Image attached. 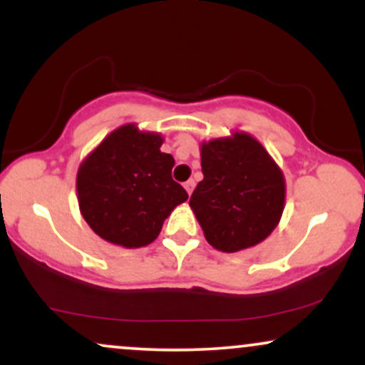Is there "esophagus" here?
<instances>
[{"label": "esophagus", "instance_id": "esophagus-1", "mask_svg": "<svg viewBox=\"0 0 365 365\" xmlns=\"http://www.w3.org/2000/svg\"><path fill=\"white\" fill-rule=\"evenodd\" d=\"M183 187H185V190L188 192V195H190V194H192V192H194L195 182H194V180H188V182H185V185H183Z\"/></svg>", "mask_w": 365, "mask_h": 365}]
</instances>
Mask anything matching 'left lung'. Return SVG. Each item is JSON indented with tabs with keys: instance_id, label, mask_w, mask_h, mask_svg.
<instances>
[{
	"instance_id": "left-lung-1",
	"label": "left lung",
	"mask_w": 365,
	"mask_h": 365,
	"mask_svg": "<svg viewBox=\"0 0 365 365\" xmlns=\"http://www.w3.org/2000/svg\"><path fill=\"white\" fill-rule=\"evenodd\" d=\"M200 166L190 207L209 244L238 252L266 240L282 220L287 187L261 142L245 132L202 142Z\"/></svg>"
}]
</instances>
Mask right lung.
<instances>
[{
    "instance_id": "add662e5",
    "label": "right lung",
    "mask_w": 365,
    "mask_h": 365,
    "mask_svg": "<svg viewBox=\"0 0 365 365\" xmlns=\"http://www.w3.org/2000/svg\"><path fill=\"white\" fill-rule=\"evenodd\" d=\"M163 137L135 123L121 125L81 163L77 197L83 220L103 240L125 249L154 242L163 223L188 199L171 178L175 159Z\"/></svg>"
}]
</instances>
